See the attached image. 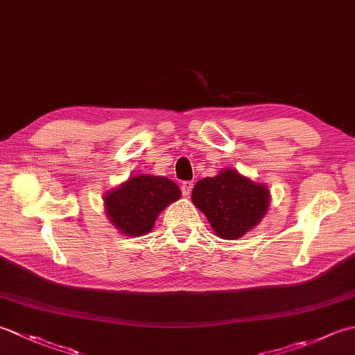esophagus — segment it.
Segmentation results:
<instances>
[{"mask_svg":"<svg viewBox=\"0 0 355 355\" xmlns=\"http://www.w3.org/2000/svg\"><path fill=\"white\" fill-rule=\"evenodd\" d=\"M192 187H193L192 182H183L182 183V192H183L184 197H189L191 192H192Z\"/></svg>","mask_w":355,"mask_h":355,"instance_id":"esophagus-1","label":"esophagus"}]
</instances>
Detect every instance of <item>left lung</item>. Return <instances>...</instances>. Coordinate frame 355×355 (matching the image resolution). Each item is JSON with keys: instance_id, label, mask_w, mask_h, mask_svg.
<instances>
[{"instance_id": "1", "label": "left lung", "mask_w": 355, "mask_h": 355, "mask_svg": "<svg viewBox=\"0 0 355 355\" xmlns=\"http://www.w3.org/2000/svg\"><path fill=\"white\" fill-rule=\"evenodd\" d=\"M192 201L223 239H238L266 216L270 191L236 169L221 171L193 186Z\"/></svg>"}]
</instances>
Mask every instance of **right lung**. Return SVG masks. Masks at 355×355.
Instances as JSON below:
<instances>
[{
	"mask_svg": "<svg viewBox=\"0 0 355 355\" xmlns=\"http://www.w3.org/2000/svg\"><path fill=\"white\" fill-rule=\"evenodd\" d=\"M180 197L182 191L172 180L141 173L105 193V212L120 233L141 236L154 229L158 214Z\"/></svg>",
	"mask_w": 355,
	"mask_h": 355,
	"instance_id": "1",
	"label": "right lung"
}]
</instances>
